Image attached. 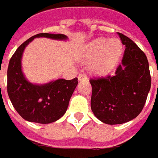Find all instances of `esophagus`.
<instances>
[{"label":"esophagus","instance_id":"1","mask_svg":"<svg viewBox=\"0 0 158 158\" xmlns=\"http://www.w3.org/2000/svg\"><path fill=\"white\" fill-rule=\"evenodd\" d=\"M87 79V76L85 74H80L78 76V80L79 81H83V80H86Z\"/></svg>","mask_w":158,"mask_h":158}]
</instances>
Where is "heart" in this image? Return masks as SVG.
Returning <instances> with one entry per match:
<instances>
[{
	"instance_id": "heart-1",
	"label": "heart",
	"mask_w": 158,
	"mask_h": 158,
	"mask_svg": "<svg viewBox=\"0 0 158 158\" xmlns=\"http://www.w3.org/2000/svg\"><path fill=\"white\" fill-rule=\"evenodd\" d=\"M123 52V45L118 39L99 38L86 48L87 61L90 69L96 74H106L116 66Z\"/></svg>"
}]
</instances>
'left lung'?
I'll return each instance as SVG.
<instances>
[{
	"label": "left lung",
	"instance_id": "8db88e82",
	"mask_svg": "<svg viewBox=\"0 0 158 158\" xmlns=\"http://www.w3.org/2000/svg\"><path fill=\"white\" fill-rule=\"evenodd\" d=\"M125 50L115 75L91 79L92 112L106 124L136 118L145 104L151 78L145 54L129 37L117 33Z\"/></svg>",
	"mask_w": 158,
	"mask_h": 158
}]
</instances>
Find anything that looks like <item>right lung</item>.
Instances as JSON below:
<instances>
[{"mask_svg":"<svg viewBox=\"0 0 158 158\" xmlns=\"http://www.w3.org/2000/svg\"><path fill=\"white\" fill-rule=\"evenodd\" d=\"M46 37L67 41L62 34L41 33L27 39L16 49L7 68V94L13 106L23 119L37 123H50L65 113L72 94L77 88V78L57 79L43 84L32 83L25 77L22 68L23 52L35 38Z\"/></svg>","mask_w":158,"mask_h":158,"instance_id":"add662e5","label":"right lung"}]
</instances>
